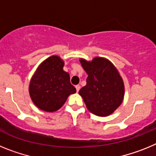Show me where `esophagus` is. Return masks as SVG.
<instances>
[{
	"label": "esophagus",
	"mask_w": 156,
	"mask_h": 156,
	"mask_svg": "<svg viewBox=\"0 0 156 156\" xmlns=\"http://www.w3.org/2000/svg\"><path fill=\"white\" fill-rule=\"evenodd\" d=\"M76 91L78 92L80 90V85H76Z\"/></svg>",
	"instance_id": "34e87169"
}]
</instances>
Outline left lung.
<instances>
[{
    "label": "left lung",
    "mask_w": 156,
    "mask_h": 156,
    "mask_svg": "<svg viewBox=\"0 0 156 156\" xmlns=\"http://www.w3.org/2000/svg\"><path fill=\"white\" fill-rule=\"evenodd\" d=\"M80 62L88 75L86 86L79 91L87 108L98 116L111 115L124 97V83L119 72L105 58L95 57L90 62L80 58Z\"/></svg>",
    "instance_id": "left-lung-1"
}]
</instances>
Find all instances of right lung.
<instances>
[{"mask_svg":"<svg viewBox=\"0 0 156 156\" xmlns=\"http://www.w3.org/2000/svg\"><path fill=\"white\" fill-rule=\"evenodd\" d=\"M64 62L52 55L37 69L30 83V98L37 108L45 112H55L65 104L67 98L76 93L70 83L69 74L63 70Z\"/></svg>","mask_w":156,"mask_h":156,"instance_id":"right-lung-1","label":"right lung"}]
</instances>
